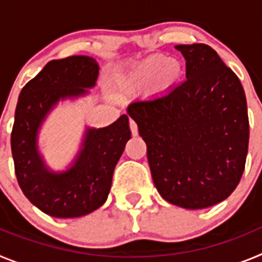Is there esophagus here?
I'll list each match as a JSON object with an SVG mask.
<instances>
[{"instance_id": "34e87169", "label": "esophagus", "mask_w": 262, "mask_h": 262, "mask_svg": "<svg viewBox=\"0 0 262 262\" xmlns=\"http://www.w3.org/2000/svg\"><path fill=\"white\" fill-rule=\"evenodd\" d=\"M129 129H131V134L134 136H138V126H136V123L133 119H129Z\"/></svg>"}]
</instances>
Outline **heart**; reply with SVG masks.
<instances>
[{
	"mask_svg": "<svg viewBox=\"0 0 262 262\" xmlns=\"http://www.w3.org/2000/svg\"><path fill=\"white\" fill-rule=\"evenodd\" d=\"M165 56H152L145 59L140 64L135 67L133 71L129 72L128 76L126 77L123 82V88L126 92L129 93H136V92H142V90L148 89L149 86L154 88L155 92H163L166 86L176 82L182 75V66L180 61L174 59H169L166 63ZM165 66L169 67V71H174L175 73L168 81V84H163L161 81H155L156 76L158 74L159 69Z\"/></svg>",
	"mask_w": 262,
	"mask_h": 262,
	"instance_id": "b5f03b06",
	"label": "heart"
}]
</instances>
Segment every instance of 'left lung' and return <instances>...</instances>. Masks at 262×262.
<instances>
[{
  "mask_svg": "<svg viewBox=\"0 0 262 262\" xmlns=\"http://www.w3.org/2000/svg\"><path fill=\"white\" fill-rule=\"evenodd\" d=\"M186 81L136 101L127 113L147 144L154 184L166 202L207 209L231 195L248 154L247 99L237 76L207 45H180Z\"/></svg>",
  "mask_w": 262,
  "mask_h": 262,
  "instance_id": "1",
  "label": "left lung"
}]
</instances>
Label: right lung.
<instances>
[{
  "mask_svg": "<svg viewBox=\"0 0 262 262\" xmlns=\"http://www.w3.org/2000/svg\"><path fill=\"white\" fill-rule=\"evenodd\" d=\"M99 66L90 56L52 60L29 81L18 98L11 131V154L18 184L27 200L55 217H78L99 209L110 193L113 173L131 139L128 117L84 131L80 149L62 170H53L39 151V133L62 101L90 93Z\"/></svg>",
  "mask_w": 262,
  "mask_h": 262,
  "instance_id": "1",
  "label": "right lung"
}]
</instances>
